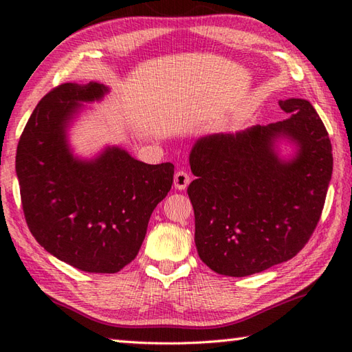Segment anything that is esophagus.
Here are the masks:
<instances>
[{
	"instance_id": "obj_1",
	"label": "esophagus",
	"mask_w": 352,
	"mask_h": 352,
	"mask_svg": "<svg viewBox=\"0 0 352 352\" xmlns=\"http://www.w3.org/2000/svg\"><path fill=\"white\" fill-rule=\"evenodd\" d=\"M190 183V177L186 170H177L174 177V186L178 190H184Z\"/></svg>"
}]
</instances>
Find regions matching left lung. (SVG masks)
I'll use <instances>...</instances> for the list:
<instances>
[{
	"label": "left lung",
	"instance_id": "left-lung-1",
	"mask_svg": "<svg viewBox=\"0 0 352 352\" xmlns=\"http://www.w3.org/2000/svg\"><path fill=\"white\" fill-rule=\"evenodd\" d=\"M278 104L290 115L284 121L201 138L190 151L195 245L221 275H252L295 257L322 214L333 174L328 131L309 101ZM280 135L298 145L290 162L273 151Z\"/></svg>",
	"mask_w": 352,
	"mask_h": 352
}]
</instances>
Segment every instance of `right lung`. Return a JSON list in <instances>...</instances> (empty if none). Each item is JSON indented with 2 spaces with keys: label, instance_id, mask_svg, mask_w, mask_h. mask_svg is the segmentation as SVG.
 Returning <instances> with one entry per match:
<instances>
[{
  "label": "right lung",
  "instance_id": "1",
  "mask_svg": "<svg viewBox=\"0 0 352 352\" xmlns=\"http://www.w3.org/2000/svg\"><path fill=\"white\" fill-rule=\"evenodd\" d=\"M107 87L63 83L43 96L21 134L16 175L25 222L58 260L85 272L115 274L138 256L155 206L168 195L174 164H146L109 148L92 162L76 160L65 126L80 101Z\"/></svg>",
  "mask_w": 352,
  "mask_h": 352
}]
</instances>
